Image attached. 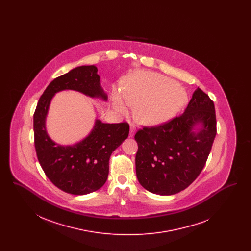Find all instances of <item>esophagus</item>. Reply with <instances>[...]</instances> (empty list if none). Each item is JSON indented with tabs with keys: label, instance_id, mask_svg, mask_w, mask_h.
I'll return each mask as SVG.
<instances>
[{
	"label": "esophagus",
	"instance_id": "34e87169",
	"mask_svg": "<svg viewBox=\"0 0 251 251\" xmlns=\"http://www.w3.org/2000/svg\"><path fill=\"white\" fill-rule=\"evenodd\" d=\"M135 131H136L135 127L131 125V128H130V137H132V136L134 135V133H135Z\"/></svg>",
	"mask_w": 251,
	"mask_h": 251
}]
</instances>
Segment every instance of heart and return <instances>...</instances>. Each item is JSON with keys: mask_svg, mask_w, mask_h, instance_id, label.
Returning a JSON list of instances; mask_svg holds the SVG:
<instances>
[{"mask_svg": "<svg viewBox=\"0 0 251 251\" xmlns=\"http://www.w3.org/2000/svg\"><path fill=\"white\" fill-rule=\"evenodd\" d=\"M120 97L127 106H136L134 117L145 125H158L173 119L188 101L184 88L154 72L131 74L121 84ZM113 102L120 113L127 112L119 96H114Z\"/></svg>", "mask_w": 251, "mask_h": 251, "instance_id": "obj_1", "label": "heart"}]
</instances>
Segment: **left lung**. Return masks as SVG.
Wrapping results in <instances>:
<instances>
[{
	"instance_id": "1",
	"label": "left lung",
	"mask_w": 251,
	"mask_h": 251,
	"mask_svg": "<svg viewBox=\"0 0 251 251\" xmlns=\"http://www.w3.org/2000/svg\"><path fill=\"white\" fill-rule=\"evenodd\" d=\"M196 124L202 129L194 133ZM216 135L215 104L198 88L184 112L165 123L143 126L134 135L136 176L148 191L174 195L202 171Z\"/></svg>"
}]
</instances>
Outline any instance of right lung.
<instances>
[{
	"label": "right lung",
	"instance_id": "obj_1",
	"mask_svg": "<svg viewBox=\"0 0 251 251\" xmlns=\"http://www.w3.org/2000/svg\"><path fill=\"white\" fill-rule=\"evenodd\" d=\"M95 66H82L55 78L39 98L34 114L35 148L38 162L48 179L62 191L85 195L100 189L109 174V159L129 134L128 122L96 121L91 133L72 147L54 143L47 134L45 118L53 95L73 89L91 97H107L100 84Z\"/></svg>",
	"mask_w": 251,
	"mask_h": 251
}]
</instances>
